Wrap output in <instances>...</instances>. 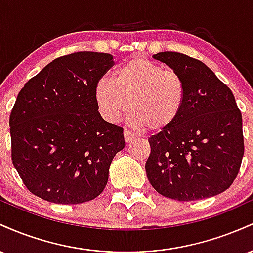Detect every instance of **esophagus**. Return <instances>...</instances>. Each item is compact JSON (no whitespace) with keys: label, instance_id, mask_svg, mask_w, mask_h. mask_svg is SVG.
<instances>
[{"label":"esophagus","instance_id":"obj_1","mask_svg":"<svg viewBox=\"0 0 253 253\" xmlns=\"http://www.w3.org/2000/svg\"><path fill=\"white\" fill-rule=\"evenodd\" d=\"M124 136H125V141H126V143H130V141L134 140V139L136 138L134 133H132L128 129L124 130Z\"/></svg>","mask_w":253,"mask_h":253}]
</instances>
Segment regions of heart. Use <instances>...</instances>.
<instances>
[{
    "label": "heart",
    "mask_w": 253,
    "mask_h": 253,
    "mask_svg": "<svg viewBox=\"0 0 253 253\" xmlns=\"http://www.w3.org/2000/svg\"><path fill=\"white\" fill-rule=\"evenodd\" d=\"M94 94L104 120L115 123L129 109L134 126L159 132L179 117L187 88L179 72L136 57L119 65L113 81L101 78Z\"/></svg>",
    "instance_id": "obj_1"
}]
</instances>
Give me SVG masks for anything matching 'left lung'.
<instances>
[{
  "label": "left lung",
  "instance_id": "1",
  "mask_svg": "<svg viewBox=\"0 0 253 253\" xmlns=\"http://www.w3.org/2000/svg\"><path fill=\"white\" fill-rule=\"evenodd\" d=\"M153 58L181 74L187 96L175 123L149 138L147 178L161 195L177 201L215 196L231 187L244 156L233 94L201 60L178 52Z\"/></svg>",
  "mask_w": 253,
  "mask_h": 253
}]
</instances>
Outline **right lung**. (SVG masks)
<instances>
[{"label":"right lung","mask_w":253,"mask_h":253,"mask_svg":"<svg viewBox=\"0 0 253 253\" xmlns=\"http://www.w3.org/2000/svg\"><path fill=\"white\" fill-rule=\"evenodd\" d=\"M113 56L75 52L45 66L20 90L9 117L11 161L32 194L48 202L94 200L125 147L124 128L98 113L95 85Z\"/></svg>","instance_id":"1"}]
</instances>
